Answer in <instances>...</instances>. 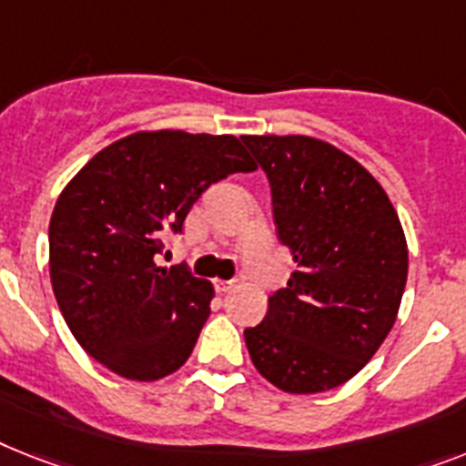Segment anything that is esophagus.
<instances>
[{
	"mask_svg": "<svg viewBox=\"0 0 466 466\" xmlns=\"http://www.w3.org/2000/svg\"><path fill=\"white\" fill-rule=\"evenodd\" d=\"M233 286H236V280H221V279L214 280V288H217V293H221V295L228 293Z\"/></svg>",
	"mask_w": 466,
	"mask_h": 466,
	"instance_id": "34e87169",
	"label": "esophagus"
}]
</instances>
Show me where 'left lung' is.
<instances>
[{
	"label": "left lung",
	"mask_w": 466,
	"mask_h": 466,
	"mask_svg": "<svg viewBox=\"0 0 466 466\" xmlns=\"http://www.w3.org/2000/svg\"><path fill=\"white\" fill-rule=\"evenodd\" d=\"M264 168L279 238L298 271L245 329L252 364L286 393L340 386L376 355L398 319L407 240L379 180L330 142L242 136Z\"/></svg>",
	"instance_id": "obj_1"
}]
</instances>
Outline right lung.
Returning <instances> with one entry per match:
<instances>
[{"label":"right lung","instance_id":"add662e5","mask_svg":"<svg viewBox=\"0 0 466 466\" xmlns=\"http://www.w3.org/2000/svg\"><path fill=\"white\" fill-rule=\"evenodd\" d=\"M255 168L236 136L140 130L68 180L49 221V276L87 355L130 380L164 379L186 364L214 286L155 259L211 183Z\"/></svg>","mask_w":466,"mask_h":466}]
</instances>
